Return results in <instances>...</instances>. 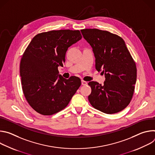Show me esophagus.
I'll list each match as a JSON object with an SVG mask.
<instances>
[{"mask_svg":"<svg viewBox=\"0 0 155 155\" xmlns=\"http://www.w3.org/2000/svg\"><path fill=\"white\" fill-rule=\"evenodd\" d=\"M87 84V83L84 80H81V84L82 85H86Z\"/></svg>","mask_w":155,"mask_h":155,"instance_id":"34e87169","label":"esophagus"}]
</instances>
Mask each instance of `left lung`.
<instances>
[{"instance_id": "8db88e82", "label": "left lung", "mask_w": 155, "mask_h": 155, "mask_svg": "<svg viewBox=\"0 0 155 155\" xmlns=\"http://www.w3.org/2000/svg\"><path fill=\"white\" fill-rule=\"evenodd\" d=\"M81 32L93 48L96 70L102 69L105 78L102 85L94 81L88 83L91 87L88 100L102 112L118 113L129 105L133 96L136 62L120 36L97 29H81Z\"/></svg>"}]
</instances>
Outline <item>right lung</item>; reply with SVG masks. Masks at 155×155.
<instances>
[{
  "label": "right lung",
  "mask_w": 155,
  "mask_h": 155,
  "mask_svg": "<svg viewBox=\"0 0 155 155\" xmlns=\"http://www.w3.org/2000/svg\"><path fill=\"white\" fill-rule=\"evenodd\" d=\"M82 38L80 31L41 32L31 40L20 62L22 89L30 106L43 115H51L67 107L81 80L59 75L68 48Z\"/></svg>",
  "instance_id": "obj_1"
}]
</instances>
